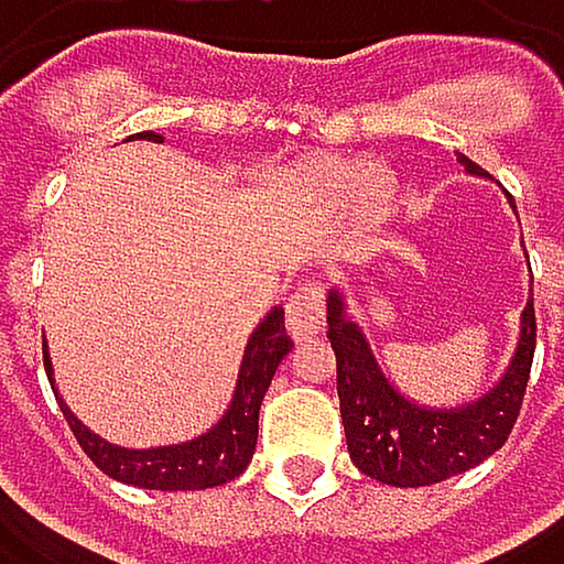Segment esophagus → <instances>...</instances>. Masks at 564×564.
<instances>
[{"label":"esophagus","instance_id":"obj_1","mask_svg":"<svg viewBox=\"0 0 564 564\" xmlns=\"http://www.w3.org/2000/svg\"><path fill=\"white\" fill-rule=\"evenodd\" d=\"M285 323H289V333L299 343L313 339L323 329V323H326V292H323V285L316 279L302 282L292 292V299L285 305Z\"/></svg>","mask_w":564,"mask_h":564}]
</instances>
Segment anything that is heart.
<instances>
[{"label": "heart", "mask_w": 564, "mask_h": 564, "mask_svg": "<svg viewBox=\"0 0 564 564\" xmlns=\"http://www.w3.org/2000/svg\"><path fill=\"white\" fill-rule=\"evenodd\" d=\"M316 187L329 202H343L356 187H362L366 205H380L387 198V191H390V181L383 174H362L356 164H326L316 174Z\"/></svg>", "instance_id": "b5f03b06"}]
</instances>
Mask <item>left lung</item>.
Wrapping results in <instances>:
<instances>
[{
    "mask_svg": "<svg viewBox=\"0 0 564 564\" xmlns=\"http://www.w3.org/2000/svg\"><path fill=\"white\" fill-rule=\"evenodd\" d=\"M470 174H481L474 161L460 158ZM514 205V202H511ZM329 346L336 352V393L352 464L393 488H424L447 481L491 457L511 434L528 390L534 359V299L521 313L518 352L505 380L457 410H427L400 397L377 366L370 343L352 319H346L343 295L329 292Z\"/></svg>",
    "mask_w": 564,
    "mask_h": 564,
    "instance_id": "1",
    "label": "left lung"
}]
</instances>
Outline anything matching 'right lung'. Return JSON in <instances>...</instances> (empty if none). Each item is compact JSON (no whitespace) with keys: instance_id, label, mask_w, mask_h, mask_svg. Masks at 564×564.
Returning <instances> with one entry per match:
<instances>
[{"instance_id":"obj_1","label":"right lung","mask_w":564,"mask_h":564,"mask_svg":"<svg viewBox=\"0 0 564 564\" xmlns=\"http://www.w3.org/2000/svg\"><path fill=\"white\" fill-rule=\"evenodd\" d=\"M144 140H161L154 130L137 133ZM292 349V339L285 333V313L282 308H272L265 316V323L251 333L248 346H245V359H241V373H238V387L231 397L228 413L218 420V424L194 437L187 444H174V447H151V451H127V447H113L104 437L90 434L79 420L59 403L66 424L76 437V444L83 447L104 474L117 477L123 485L133 488H151V491H202V488H218L225 481H235V477L248 467L251 454H256V441H259V406L262 397L279 370L282 356ZM46 362V377L50 373V352L43 356Z\"/></svg>"}]
</instances>
